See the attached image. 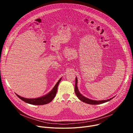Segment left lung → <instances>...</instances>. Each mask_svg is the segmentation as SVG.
<instances>
[{"label":"left lung","mask_w":133,"mask_h":133,"mask_svg":"<svg viewBox=\"0 0 133 133\" xmlns=\"http://www.w3.org/2000/svg\"><path fill=\"white\" fill-rule=\"evenodd\" d=\"M77 83H78V80H77V78L76 77V80H75V92L76 95L77 97L79 98V99L81 101H82L84 103H85L86 104H90V105H98V104H103L105 103L106 102H107L109 101H110L111 99H112L113 98H114V97H113L111 98H109L108 99H106V100H102V101H95V100H92V99H89L85 96H84L83 95L81 94V92H79L78 87H77Z\"/></svg>","instance_id":"left-lung-1"}]
</instances>
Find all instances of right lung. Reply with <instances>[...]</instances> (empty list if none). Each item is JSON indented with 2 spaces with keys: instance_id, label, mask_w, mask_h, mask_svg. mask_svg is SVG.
Listing matches in <instances>:
<instances>
[{
  "instance_id": "add662e5",
  "label": "right lung",
  "mask_w": 133,
  "mask_h": 133,
  "mask_svg": "<svg viewBox=\"0 0 133 133\" xmlns=\"http://www.w3.org/2000/svg\"><path fill=\"white\" fill-rule=\"evenodd\" d=\"M62 78H61L56 83V84L55 85L54 88L51 89V90L47 93V94L45 95L36 98H27L23 97H22L19 95H18V94H16V95L19 98L21 99H22L23 101L31 105H43L45 104H47L51 102L53 99L56 96V95L57 91V88L58 86L61 81Z\"/></svg>"
}]
</instances>
